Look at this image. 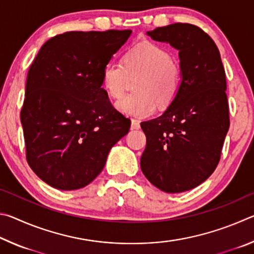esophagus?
Returning <instances> with one entry per match:
<instances>
[{
	"label": "esophagus",
	"mask_w": 254,
	"mask_h": 254,
	"mask_svg": "<svg viewBox=\"0 0 254 254\" xmlns=\"http://www.w3.org/2000/svg\"><path fill=\"white\" fill-rule=\"evenodd\" d=\"M140 128V122L137 120H132L131 121V130H137Z\"/></svg>",
	"instance_id": "34e87169"
}]
</instances>
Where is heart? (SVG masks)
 <instances>
[{
	"label": "heart",
	"instance_id": "1",
	"mask_svg": "<svg viewBox=\"0 0 254 254\" xmlns=\"http://www.w3.org/2000/svg\"><path fill=\"white\" fill-rule=\"evenodd\" d=\"M128 77L137 76L134 93L115 103L118 111L132 117H147L159 106L173 102L182 85V70L170 54L160 46L143 41L127 51L121 63L106 64L102 71V85L111 97L123 94Z\"/></svg>",
	"mask_w": 254,
	"mask_h": 254
}]
</instances>
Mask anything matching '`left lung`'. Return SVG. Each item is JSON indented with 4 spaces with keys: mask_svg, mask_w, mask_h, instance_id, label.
<instances>
[{
    "mask_svg": "<svg viewBox=\"0 0 254 254\" xmlns=\"http://www.w3.org/2000/svg\"><path fill=\"white\" fill-rule=\"evenodd\" d=\"M178 50L182 85L156 119L141 123L147 145L143 175L166 192H183L204 183L216 168L226 133L229 104L220 51L196 25L174 23L147 32Z\"/></svg>",
    "mask_w": 254,
    "mask_h": 254,
    "instance_id": "8db88e82",
    "label": "left lung"
}]
</instances>
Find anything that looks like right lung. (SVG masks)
Listing matches in <instances>:
<instances>
[{"instance_id":"add662e5","label":"right lung","mask_w":254,"mask_h":254,"mask_svg":"<svg viewBox=\"0 0 254 254\" xmlns=\"http://www.w3.org/2000/svg\"><path fill=\"white\" fill-rule=\"evenodd\" d=\"M131 30L70 31L53 37L30 66L21 123L29 166L60 190L92 183L131 121L112 106L103 68Z\"/></svg>"}]
</instances>
